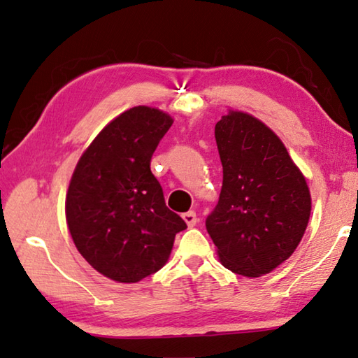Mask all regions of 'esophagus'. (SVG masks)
Wrapping results in <instances>:
<instances>
[{
	"label": "esophagus",
	"mask_w": 358,
	"mask_h": 358,
	"mask_svg": "<svg viewBox=\"0 0 358 358\" xmlns=\"http://www.w3.org/2000/svg\"><path fill=\"white\" fill-rule=\"evenodd\" d=\"M182 218H184V222L187 223V227H189V228L196 227V223H198L196 212H193V210H190V212H185V214L182 215Z\"/></svg>",
	"instance_id": "1"
}]
</instances>
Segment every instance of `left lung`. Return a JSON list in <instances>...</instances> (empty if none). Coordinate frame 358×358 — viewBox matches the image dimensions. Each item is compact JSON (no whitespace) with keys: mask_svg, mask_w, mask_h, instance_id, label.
<instances>
[{"mask_svg":"<svg viewBox=\"0 0 358 358\" xmlns=\"http://www.w3.org/2000/svg\"><path fill=\"white\" fill-rule=\"evenodd\" d=\"M215 141L223 185L206 228L224 267L261 277L302 241L311 212L308 185L280 138L252 115L222 116Z\"/></svg>","mask_w":358,"mask_h":358,"instance_id":"obj_1","label":"left lung"}]
</instances>
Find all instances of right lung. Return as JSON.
Returning <instances> with one entry per match:
<instances>
[{
    "mask_svg": "<svg viewBox=\"0 0 358 358\" xmlns=\"http://www.w3.org/2000/svg\"><path fill=\"white\" fill-rule=\"evenodd\" d=\"M173 119L134 106L106 125L80 157L66 196L75 247L117 283H136L165 266L174 237L187 228L169 210L150 159Z\"/></svg>",
    "mask_w": 358,
    "mask_h": 358,
    "instance_id": "obj_1",
    "label": "right lung"
}]
</instances>
